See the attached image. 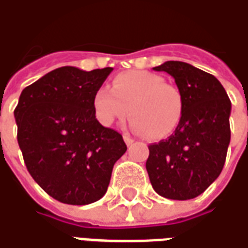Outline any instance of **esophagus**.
<instances>
[{
    "label": "esophagus",
    "mask_w": 248,
    "mask_h": 248,
    "mask_svg": "<svg viewBox=\"0 0 248 248\" xmlns=\"http://www.w3.org/2000/svg\"><path fill=\"white\" fill-rule=\"evenodd\" d=\"M124 142H126V145H127V146L131 145V144L134 142V140H133L131 137H129V136H126V134L124 136Z\"/></svg>",
    "instance_id": "obj_1"
}]
</instances>
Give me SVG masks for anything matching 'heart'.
I'll return each mask as SVG.
<instances>
[{"instance_id":"1","label":"heart","mask_w":248,"mask_h":248,"mask_svg":"<svg viewBox=\"0 0 248 248\" xmlns=\"http://www.w3.org/2000/svg\"><path fill=\"white\" fill-rule=\"evenodd\" d=\"M97 119L110 126L131 117V130L152 140L168 138L181 124L183 100L178 89L161 76L131 70L114 77L110 88H99L93 97Z\"/></svg>"}]
</instances>
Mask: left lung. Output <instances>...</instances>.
I'll use <instances>...</instances> for the list:
<instances>
[{
	"instance_id": "8db88e82",
	"label": "left lung",
	"mask_w": 248,
	"mask_h": 248,
	"mask_svg": "<svg viewBox=\"0 0 248 248\" xmlns=\"http://www.w3.org/2000/svg\"><path fill=\"white\" fill-rule=\"evenodd\" d=\"M153 69L173 77L183 115L170 137L149 145L146 171L159 195L191 200L223 171L231 141V100L215 76L190 63L167 61Z\"/></svg>"
}]
</instances>
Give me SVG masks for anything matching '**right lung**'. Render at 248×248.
Here are the masks:
<instances>
[{
    "instance_id": "add662e5",
    "label": "right lung",
    "mask_w": 248,
    "mask_h": 248,
    "mask_svg": "<svg viewBox=\"0 0 248 248\" xmlns=\"http://www.w3.org/2000/svg\"><path fill=\"white\" fill-rule=\"evenodd\" d=\"M112 67L51 70L23 89L15 118L17 141L33 181L54 200L88 205L100 200L127 146L96 119L93 97Z\"/></svg>"
}]
</instances>
